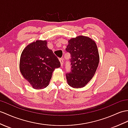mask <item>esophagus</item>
<instances>
[{"label": "esophagus", "instance_id": "34e87169", "mask_svg": "<svg viewBox=\"0 0 128 128\" xmlns=\"http://www.w3.org/2000/svg\"><path fill=\"white\" fill-rule=\"evenodd\" d=\"M59 61H60V62L61 66L62 67V66H63V64H64V59L63 58H60V59H59Z\"/></svg>", "mask_w": 128, "mask_h": 128}]
</instances>
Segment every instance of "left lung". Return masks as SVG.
<instances>
[{
    "mask_svg": "<svg viewBox=\"0 0 128 128\" xmlns=\"http://www.w3.org/2000/svg\"><path fill=\"white\" fill-rule=\"evenodd\" d=\"M66 50L70 54L72 65L71 72L66 74L67 83L73 88H82L92 79L97 69V46L90 37L79 36L68 40Z\"/></svg>",
    "mask_w": 128,
    "mask_h": 128,
    "instance_id": "left-lung-1",
    "label": "left lung"
}]
</instances>
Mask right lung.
I'll list each match as a JSON object with an SVG mask.
<instances>
[{
    "label": "right lung",
    "mask_w": 128,
    "mask_h": 128,
    "mask_svg": "<svg viewBox=\"0 0 128 128\" xmlns=\"http://www.w3.org/2000/svg\"><path fill=\"white\" fill-rule=\"evenodd\" d=\"M60 62L46 40H37L28 44L22 52L20 69L33 88L43 89L49 85L52 74Z\"/></svg>",
    "instance_id": "1"
}]
</instances>
